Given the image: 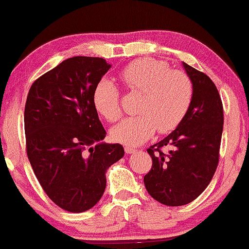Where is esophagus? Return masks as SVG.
<instances>
[{
	"instance_id": "34e87169",
	"label": "esophagus",
	"mask_w": 249,
	"mask_h": 249,
	"mask_svg": "<svg viewBox=\"0 0 249 249\" xmlns=\"http://www.w3.org/2000/svg\"><path fill=\"white\" fill-rule=\"evenodd\" d=\"M124 151H125V153H127V154H132V153H135L136 151H137V148L132 147V146H125Z\"/></svg>"
}]
</instances>
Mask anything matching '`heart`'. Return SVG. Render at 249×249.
<instances>
[{
    "mask_svg": "<svg viewBox=\"0 0 249 249\" xmlns=\"http://www.w3.org/2000/svg\"><path fill=\"white\" fill-rule=\"evenodd\" d=\"M129 90L141 93L135 111L137 114L122 120L112 129L113 141L124 145H139L160 134L172 131L186 117L193 101L194 87L188 74L170 70L168 63L155 59L132 61L119 73ZM93 102L98 113L107 121L121 114L120 91L110 79H102L95 87Z\"/></svg>",
    "mask_w": 249,
    "mask_h": 249,
    "instance_id": "heart-1",
    "label": "heart"
}]
</instances>
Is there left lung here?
Segmentation results:
<instances>
[{
  "label": "left lung",
  "instance_id": "left-lung-1",
  "mask_svg": "<svg viewBox=\"0 0 249 249\" xmlns=\"http://www.w3.org/2000/svg\"><path fill=\"white\" fill-rule=\"evenodd\" d=\"M194 87L193 101L180 124L147 149L152 169L144 177L149 195L168 206L196 199L212 180L219 164L223 105L209 76L182 62ZM169 145L165 153L161 148Z\"/></svg>",
  "mask_w": 249,
  "mask_h": 249
}]
</instances>
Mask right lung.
<instances>
[{
    "mask_svg": "<svg viewBox=\"0 0 249 249\" xmlns=\"http://www.w3.org/2000/svg\"><path fill=\"white\" fill-rule=\"evenodd\" d=\"M110 68L102 57H70L34 81L27 96V156L46 195L71 213L96 205L105 172L124 155L120 144L101 142L107 131L93 102Z\"/></svg>",
    "mask_w": 249,
    "mask_h": 249,
    "instance_id": "right-lung-1",
    "label": "right lung"
}]
</instances>
